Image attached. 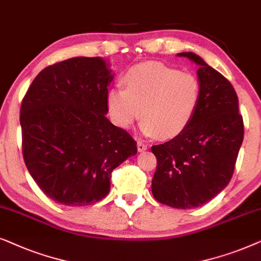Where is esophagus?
<instances>
[{
  "mask_svg": "<svg viewBox=\"0 0 261 261\" xmlns=\"http://www.w3.org/2000/svg\"><path fill=\"white\" fill-rule=\"evenodd\" d=\"M137 149H138V151H144V150H147L148 149V145L144 143L143 141H138L137 142Z\"/></svg>",
  "mask_w": 261,
  "mask_h": 261,
  "instance_id": "obj_1",
  "label": "esophagus"
}]
</instances>
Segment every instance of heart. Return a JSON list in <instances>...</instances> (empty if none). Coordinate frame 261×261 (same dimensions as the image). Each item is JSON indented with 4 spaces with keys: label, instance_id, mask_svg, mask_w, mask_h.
Masks as SVG:
<instances>
[{
    "label": "heart",
    "instance_id": "heart-1",
    "mask_svg": "<svg viewBox=\"0 0 261 261\" xmlns=\"http://www.w3.org/2000/svg\"><path fill=\"white\" fill-rule=\"evenodd\" d=\"M124 81L125 88L114 86L107 93L110 116L117 126L128 128L142 116V134L172 138L196 117L201 87L191 72L149 62L128 69Z\"/></svg>",
    "mask_w": 261,
    "mask_h": 261
}]
</instances>
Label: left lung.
Returning <instances> with one entry per match:
<instances>
[{
  "mask_svg": "<svg viewBox=\"0 0 261 261\" xmlns=\"http://www.w3.org/2000/svg\"><path fill=\"white\" fill-rule=\"evenodd\" d=\"M198 65L201 98L196 117L184 133L152 145L158 167L152 196L176 209L204 205L225 189L244 141V120L231 83L193 52H181Z\"/></svg>",
  "mask_w": 261,
  "mask_h": 261,
  "instance_id": "8db88e82",
  "label": "left lung"
}]
</instances>
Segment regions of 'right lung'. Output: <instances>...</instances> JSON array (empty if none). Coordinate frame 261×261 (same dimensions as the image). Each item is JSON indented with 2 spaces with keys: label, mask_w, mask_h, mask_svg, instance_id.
Listing matches in <instances>:
<instances>
[{
  "label": "right lung",
  "mask_w": 261,
  "mask_h": 261,
  "mask_svg": "<svg viewBox=\"0 0 261 261\" xmlns=\"http://www.w3.org/2000/svg\"><path fill=\"white\" fill-rule=\"evenodd\" d=\"M114 74L101 57H74L41 70L20 110L30 174L56 203L85 206L109 194L113 169L137 143L107 119Z\"/></svg>",
  "instance_id": "obj_1"
}]
</instances>
